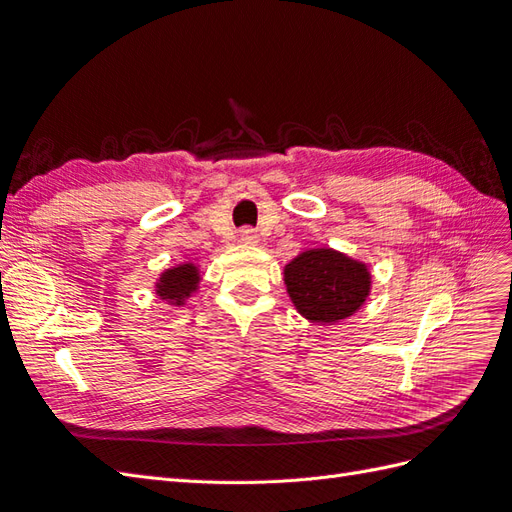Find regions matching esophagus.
Listing matches in <instances>:
<instances>
[{
    "label": "esophagus",
    "instance_id": "34e87169",
    "mask_svg": "<svg viewBox=\"0 0 512 512\" xmlns=\"http://www.w3.org/2000/svg\"><path fill=\"white\" fill-rule=\"evenodd\" d=\"M258 232L254 230V228H243L241 232H239V241L241 243H245V245H256L258 243Z\"/></svg>",
    "mask_w": 512,
    "mask_h": 512
}]
</instances>
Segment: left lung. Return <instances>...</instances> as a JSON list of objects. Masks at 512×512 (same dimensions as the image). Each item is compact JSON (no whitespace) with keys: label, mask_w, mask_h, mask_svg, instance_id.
Returning <instances> with one entry per match:
<instances>
[{"label":"left lung","mask_w":512,"mask_h":512,"mask_svg":"<svg viewBox=\"0 0 512 512\" xmlns=\"http://www.w3.org/2000/svg\"><path fill=\"white\" fill-rule=\"evenodd\" d=\"M290 301L309 322L335 324L359 312L369 297L367 265L331 247L307 250L284 267Z\"/></svg>","instance_id":"8db88e82"}]
</instances>
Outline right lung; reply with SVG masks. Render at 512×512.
Segmentation results:
<instances>
[{"mask_svg": "<svg viewBox=\"0 0 512 512\" xmlns=\"http://www.w3.org/2000/svg\"><path fill=\"white\" fill-rule=\"evenodd\" d=\"M198 282H200L198 267L192 265V262H185V265L166 269L160 275V280L156 282V294L162 301H170V305L179 307L196 290Z\"/></svg>", "mask_w": 512, "mask_h": 512, "instance_id": "obj_1", "label": "right lung"}]
</instances>
